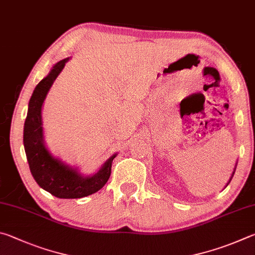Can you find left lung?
I'll return each instance as SVG.
<instances>
[{
  "label": "left lung",
  "instance_id": "left-lung-1",
  "mask_svg": "<svg viewBox=\"0 0 255 255\" xmlns=\"http://www.w3.org/2000/svg\"><path fill=\"white\" fill-rule=\"evenodd\" d=\"M233 175H234V172H233ZM233 175H232V177H233ZM231 180H232V178L230 179V181H231ZM230 181H229V184H230ZM229 184H227V185H229ZM227 185H226V186H227Z\"/></svg>",
  "mask_w": 255,
  "mask_h": 255
}]
</instances>
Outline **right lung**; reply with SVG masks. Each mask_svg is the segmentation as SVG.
I'll return each mask as SVG.
<instances>
[{
    "instance_id": "obj_1",
    "label": "right lung",
    "mask_w": 255,
    "mask_h": 255,
    "mask_svg": "<svg viewBox=\"0 0 255 255\" xmlns=\"http://www.w3.org/2000/svg\"><path fill=\"white\" fill-rule=\"evenodd\" d=\"M67 60L68 58L57 62L52 67L50 74L35 86L29 102L23 130L24 150L34 180L42 189L58 198L65 199L86 197L103 188L111 176L112 162L116 157V154L112 155L101 170L93 177H83L76 169L70 168L53 157L44 145L41 107L48 91L65 67Z\"/></svg>"
}]
</instances>
